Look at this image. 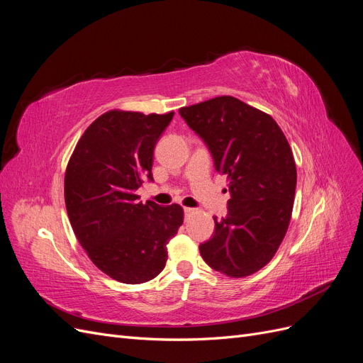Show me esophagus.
Instances as JSON below:
<instances>
[{
    "instance_id": "esophagus-1",
    "label": "esophagus",
    "mask_w": 363,
    "mask_h": 363,
    "mask_svg": "<svg viewBox=\"0 0 363 363\" xmlns=\"http://www.w3.org/2000/svg\"><path fill=\"white\" fill-rule=\"evenodd\" d=\"M195 213V208H192V207H184V216L186 218H189L191 215H194Z\"/></svg>"
}]
</instances>
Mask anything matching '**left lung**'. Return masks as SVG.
Returning a JSON list of instances; mask_svg holds the SVG:
<instances>
[{
	"instance_id": "8db88e82",
	"label": "left lung",
	"mask_w": 363,
	"mask_h": 363,
	"mask_svg": "<svg viewBox=\"0 0 363 363\" xmlns=\"http://www.w3.org/2000/svg\"><path fill=\"white\" fill-rule=\"evenodd\" d=\"M179 113L228 180L227 215L215 219V235L200 245L204 262L228 277L262 269L288 232L296 168L281 128L268 113L235 96H216Z\"/></svg>"
}]
</instances>
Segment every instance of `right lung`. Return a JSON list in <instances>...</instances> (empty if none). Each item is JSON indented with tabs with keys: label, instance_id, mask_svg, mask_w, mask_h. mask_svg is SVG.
I'll return each instance as SVG.
<instances>
[{
	"label": "right lung",
	"instance_id": "right-lung-1",
	"mask_svg": "<svg viewBox=\"0 0 363 363\" xmlns=\"http://www.w3.org/2000/svg\"><path fill=\"white\" fill-rule=\"evenodd\" d=\"M174 112L111 111L86 128L65 172V203L80 245L108 277L145 283L162 272L167 244L183 224L179 204H142L152 152Z\"/></svg>",
	"mask_w": 363,
	"mask_h": 363
}]
</instances>
